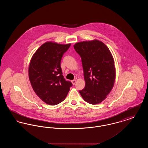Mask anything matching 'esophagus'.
I'll use <instances>...</instances> for the list:
<instances>
[{
	"label": "esophagus",
	"mask_w": 148,
	"mask_h": 148,
	"mask_svg": "<svg viewBox=\"0 0 148 148\" xmlns=\"http://www.w3.org/2000/svg\"><path fill=\"white\" fill-rule=\"evenodd\" d=\"M71 82L74 85L75 84V83H76V80H72L71 81Z\"/></svg>",
	"instance_id": "obj_1"
}]
</instances>
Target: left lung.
Here are the masks:
<instances>
[{"label":"left lung","instance_id":"obj_1","mask_svg":"<svg viewBox=\"0 0 148 148\" xmlns=\"http://www.w3.org/2000/svg\"><path fill=\"white\" fill-rule=\"evenodd\" d=\"M74 48L82 58L85 82L79 93L87 103L99 104L114 84L116 73L112 54L104 43L97 39L77 42Z\"/></svg>","mask_w":148,"mask_h":148}]
</instances>
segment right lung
<instances>
[{"label":"right lung","instance_id":"1","mask_svg":"<svg viewBox=\"0 0 148 148\" xmlns=\"http://www.w3.org/2000/svg\"><path fill=\"white\" fill-rule=\"evenodd\" d=\"M71 45L45 42L30 60L29 77L32 88L39 98L49 105L63 101L72 86L64 79L60 66L62 58Z\"/></svg>","mask_w":148,"mask_h":148}]
</instances>
